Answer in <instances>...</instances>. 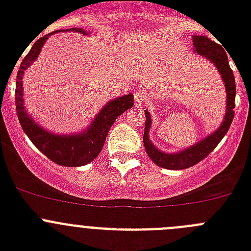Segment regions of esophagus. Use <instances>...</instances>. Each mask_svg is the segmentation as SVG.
Listing matches in <instances>:
<instances>
[{"instance_id": "34e87169", "label": "esophagus", "mask_w": 251, "mask_h": 251, "mask_svg": "<svg viewBox=\"0 0 251 251\" xmlns=\"http://www.w3.org/2000/svg\"><path fill=\"white\" fill-rule=\"evenodd\" d=\"M146 100V94L145 92H142V90H137L134 93V105L139 106L142 105V103Z\"/></svg>"}]
</instances>
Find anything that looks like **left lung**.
I'll list each match as a JSON object with an SVG mask.
<instances>
[{"mask_svg":"<svg viewBox=\"0 0 251 251\" xmlns=\"http://www.w3.org/2000/svg\"><path fill=\"white\" fill-rule=\"evenodd\" d=\"M192 40H194V51L210 60L215 65V68L217 69V72L221 74L226 88V114L220 127L217 128L214 133H211L210 136L203 138L202 141L197 142L196 145L179 151L177 153H165L154 147V145L150 141L148 133H150L151 126H152V119H151L150 112L146 109L143 145H145L146 152L150 156V158L157 166L166 168V170H183V168L192 167L200 161H202L216 148L221 139L225 137L230 126H231L232 119H234L236 86H235L234 73L229 65V59H227L225 50H224L223 46L214 43L206 36H194Z\"/></svg>","mask_w":251,"mask_h":251,"instance_id":"left-lung-1","label":"left lung"}]
</instances>
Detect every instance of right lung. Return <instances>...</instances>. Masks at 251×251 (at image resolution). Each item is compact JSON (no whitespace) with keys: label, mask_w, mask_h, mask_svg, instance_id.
<instances>
[{"label":"right lung","mask_w":251,"mask_h":251,"mask_svg":"<svg viewBox=\"0 0 251 251\" xmlns=\"http://www.w3.org/2000/svg\"><path fill=\"white\" fill-rule=\"evenodd\" d=\"M65 31H75V32H80L83 35L90 34V32H85L83 28L75 27ZM56 32L57 31L51 32V34L45 35L37 41H35L27 55H25V57L22 59L16 79V93H15L16 112L22 129L27 134L30 141L34 143L37 150L41 151L48 158H50L57 165L66 166V167H79V166L88 165L89 162L98 157L110 127L122 113L132 108L134 98L132 94H127L108 101L101 108L98 115L95 117L94 121L90 123L89 127L84 132L77 133V134H55V133H51L40 127L39 124L26 113L25 106H24L22 77H24L26 69L39 56L41 48L49 39V36L56 34Z\"/></svg>","instance_id":"1"}]
</instances>
